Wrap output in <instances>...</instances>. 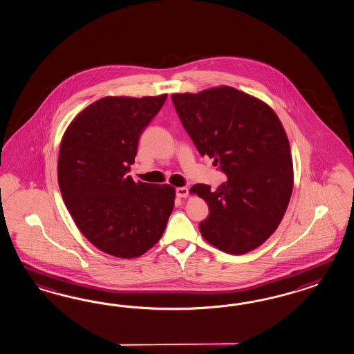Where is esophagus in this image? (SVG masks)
<instances>
[{
	"label": "esophagus",
	"instance_id": "34e87169",
	"mask_svg": "<svg viewBox=\"0 0 354 354\" xmlns=\"http://www.w3.org/2000/svg\"><path fill=\"white\" fill-rule=\"evenodd\" d=\"M188 194H189L188 188H185V187H179V188H176V196H178L179 198H185V197H188Z\"/></svg>",
	"mask_w": 354,
	"mask_h": 354
}]
</instances>
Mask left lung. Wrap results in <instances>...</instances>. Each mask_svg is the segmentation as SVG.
Segmentation results:
<instances>
[{"mask_svg":"<svg viewBox=\"0 0 354 354\" xmlns=\"http://www.w3.org/2000/svg\"><path fill=\"white\" fill-rule=\"evenodd\" d=\"M184 129L201 156H209L227 180L191 193L209 205L202 237L224 252L241 255L259 248L286 212L294 167L286 131L263 100L230 86L172 94Z\"/></svg>","mask_w":354,"mask_h":354,"instance_id":"obj_1","label":"left lung"}]
</instances>
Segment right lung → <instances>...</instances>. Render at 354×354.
<instances>
[{"instance_id":"obj_1","label":"right lung","mask_w":354,"mask_h":354,"mask_svg":"<svg viewBox=\"0 0 354 354\" xmlns=\"http://www.w3.org/2000/svg\"><path fill=\"white\" fill-rule=\"evenodd\" d=\"M167 94L105 96L73 118L62 138L57 183L77 228L115 258H138L162 237L175 188L127 176L139 138Z\"/></svg>"}]
</instances>
